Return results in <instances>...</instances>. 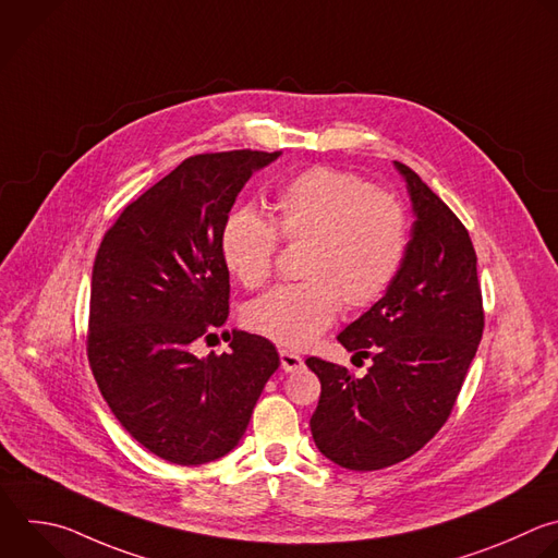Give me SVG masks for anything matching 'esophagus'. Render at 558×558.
<instances>
[{
    "instance_id": "obj_1",
    "label": "esophagus",
    "mask_w": 558,
    "mask_h": 558,
    "mask_svg": "<svg viewBox=\"0 0 558 558\" xmlns=\"http://www.w3.org/2000/svg\"><path fill=\"white\" fill-rule=\"evenodd\" d=\"M280 365L284 373H298V369H302L304 365V359L298 354V352H291V350H280Z\"/></svg>"
}]
</instances>
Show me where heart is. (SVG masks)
Instances as JSON below:
<instances>
[{
    "label": "heart",
    "mask_w": 558,
    "mask_h": 558,
    "mask_svg": "<svg viewBox=\"0 0 558 558\" xmlns=\"http://www.w3.org/2000/svg\"><path fill=\"white\" fill-rule=\"evenodd\" d=\"M271 223L243 208L228 217L221 256L245 287L260 289L274 269L278 239L306 245L298 284L278 287L245 306V324L284 345L304 348L339 308L363 311L388 291L408 250L401 202L356 174L317 166L278 191Z\"/></svg>",
    "instance_id": "b5f03b06"
}]
</instances>
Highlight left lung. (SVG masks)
<instances>
[{"mask_svg": "<svg viewBox=\"0 0 558 558\" xmlns=\"http://www.w3.org/2000/svg\"><path fill=\"white\" fill-rule=\"evenodd\" d=\"M412 239L386 295L337 341L369 359L356 379L317 356L322 395L311 416L317 449L352 471H377L421 451L447 423L484 330L477 256L466 228L405 163Z\"/></svg>", "mask_w": 558, "mask_h": 558, "instance_id": "1", "label": "left lung"}]
</instances>
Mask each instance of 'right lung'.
Returning <instances> with one entry per match:
<instances>
[{"label": "right lung", "instance_id": "right-lung-1", "mask_svg": "<svg viewBox=\"0 0 558 558\" xmlns=\"http://www.w3.org/2000/svg\"><path fill=\"white\" fill-rule=\"evenodd\" d=\"M280 150L183 159L107 230L92 271L87 356L120 425L181 466L223 458L243 438L280 365L276 345L223 332L230 352L199 359L230 313L221 232L247 179Z\"/></svg>", "mask_w": 558, "mask_h": 558}]
</instances>
